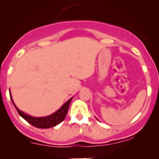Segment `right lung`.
<instances>
[{
    "label": "right lung",
    "instance_id": "1",
    "mask_svg": "<svg viewBox=\"0 0 159 159\" xmlns=\"http://www.w3.org/2000/svg\"><path fill=\"white\" fill-rule=\"evenodd\" d=\"M10 98L12 100V102L13 104V105L15 106L16 109L17 110L18 113L21 117L24 118L27 123H29L30 125H34L36 128H39V129H48V128H52L55 126V125H58L59 123H61V122L63 121V120L65 119L66 116L67 112H68V109L70 105L71 101H72V97L69 98L66 102L63 104L62 105V107L59 110H57L56 112H54V114L49 115L47 116H43V117H34V116H31L30 115H27L25 113H24L23 111H20L16 105L14 103L13 100H12V96H11V93H10Z\"/></svg>",
    "mask_w": 159,
    "mask_h": 159
}]
</instances>
